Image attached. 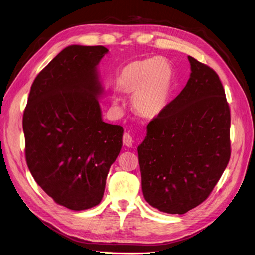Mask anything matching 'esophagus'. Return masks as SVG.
Listing matches in <instances>:
<instances>
[{
	"instance_id": "obj_1",
	"label": "esophagus",
	"mask_w": 255,
	"mask_h": 255,
	"mask_svg": "<svg viewBox=\"0 0 255 255\" xmlns=\"http://www.w3.org/2000/svg\"><path fill=\"white\" fill-rule=\"evenodd\" d=\"M122 141H123V143H125V146H127V147H132L133 143H134L133 137H132V135H130L129 133H125V134H123Z\"/></svg>"
}]
</instances>
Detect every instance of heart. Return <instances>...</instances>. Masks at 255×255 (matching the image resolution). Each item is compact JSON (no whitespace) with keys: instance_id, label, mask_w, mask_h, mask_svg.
Listing matches in <instances>:
<instances>
[{"instance_id":"obj_1","label":"heart","mask_w":255,"mask_h":255,"mask_svg":"<svg viewBox=\"0 0 255 255\" xmlns=\"http://www.w3.org/2000/svg\"><path fill=\"white\" fill-rule=\"evenodd\" d=\"M175 80L171 63L160 57L143 58L122 67L117 88L130 95L134 111L144 118H155L166 109ZM117 104L118 99H114Z\"/></svg>"}]
</instances>
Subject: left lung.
Returning a JSON list of instances; mask_svg holds the SVG:
<instances>
[{
  "instance_id": "8db88e82",
  "label": "left lung",
  "mask_w": 255,
  "mask_h": 255,
  "mask_svg": "<svg viewBox=\"0 0 255 255\" xmlns=\"http://www.w3.org/2000/svg\"><path fill=\"white\" fill-rule=\"evenodd\" d=\"M188 59L187 85L149 122L137 148L144 199L171 215L202 204L231 156V112L221 80L208 65Z\"/></svg>"
}]
</instances>
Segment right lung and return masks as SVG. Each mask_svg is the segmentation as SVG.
I'll return each instance as SVG.
<instances>
[{"label":"right lung","mask_w":255,"mask_h":255,"mask_svg":"<svg viewBox=\"0 0 255 255\" xmlns=\"http://www.w3.org/2000/svg\"><path fill=\"white\" fill-rule=\"evenodd\" d=\"M104 46L64 48L32 84L22 119L33 178L72 210L99 205L122 147L123 128L103 121L98 64Z\"/></svg>","instance_id":"add662e5"}]
</instances>
